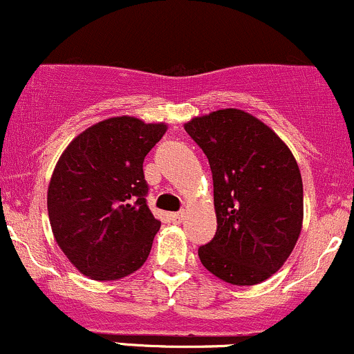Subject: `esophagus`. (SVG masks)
Masks as SVG:
<instances>
[{"instance_id":"obj_1","label":"esophagus","mask_w":354,"mask_h":354,"mask_svg":"<svg viewBox=\"0 0 354 354\" xmlns=\"http://www.w3.org/2000/svg\"><path fill=\"white\" fill-rule=\"evenodd\" d=\"M171 220L174 221V223H180L181 220L185 218V212H176V213H171Z\"/></svg>"}]
</instances>
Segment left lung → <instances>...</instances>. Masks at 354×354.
<instances>
[{"label":"left lung","instance_id":"obj_1","mask_svg":"<svg viewBox=\"0 0 354 354\" xmlns=\"http://www.w3.org/2000/svg\"><path fill=\"white\" fill-rule=\"evenodd\" d=\"M185 131L207 154L215 236L198 248L205 269L234 286H254L284 266L302 228V178L269 126L239 109L192 119Z\"/></svg>","mask_w":354,"mask_h":354}]
</instances>
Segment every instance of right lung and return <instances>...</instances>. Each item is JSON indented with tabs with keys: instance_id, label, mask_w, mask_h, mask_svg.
Listing matches in <instances>:
<instances>
[{
	"instance_id": "add662e5",
	"label": "right lung",
	"mask_w": 354,
	"mask_h": 354,
	"mask_svg": "<svg viewBox=\"0 0 354 354\" xmlns=\"http://www.w3.org/2000/svg\"><path fill=\"white\" fill-rule=\"evenodd\" d=\"M166 124L111 118L64 151L48 185V218L67 259L94 281H115L146 262L161 221L146 203V154Z\"/></svg>"
}]
</instances>
